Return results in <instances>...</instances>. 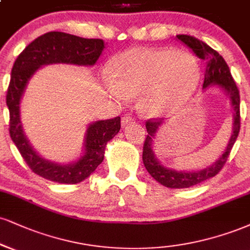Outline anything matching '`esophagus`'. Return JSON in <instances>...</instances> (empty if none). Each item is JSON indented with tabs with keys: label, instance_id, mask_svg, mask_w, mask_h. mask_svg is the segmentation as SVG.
Here are the masks:
<instances>
[{
	"label": "esophagus",
	"instance_id": "obj_1",
	"mask_svg": "<svg viewBox=\"0 0 250 250\" xmlns=\"http://www.w3.org/2000/svg\"><path fill=\"white\" fill-rule=\"evenodd\" d=\"M134 122V117L130 115V114H125V115L122 116L121 119V123L122 125L125 127V125H127L128 123H133Z\"/></svg>",
	"mask_w": 250,
	"mask_h": 250
}]
</instances>
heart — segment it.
Masks as SVG:
<instances>
[{
    "label": "heart",
    "mask_w": 250,
    "mask_h": 250,
    "mask_svg": "<svg viewBox=\"0 0 250 250\" xmlns=\"http://www.w3.org/2000/svg\"><path fill=\"white\" fill-rule=\"evenodd\" d=\"M108 92L117 99L140 95L138 106L149 116H162L182 106L197 88L200 68L185 51L138 47L110 60Z\"/></svg>",
    "instance_id": "1"
}]
</instances>
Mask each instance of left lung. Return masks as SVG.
Returning a JSON list of instances; mask_svg holds the SVG:
<instances>
[{"instance_id": "left-lung-1", "label": "left lung", "mask_w": 250, "mask_h": 250, "mask_svg": "<svg viewBox=\"0 0 250 250\" xmlns=\"http://www.w3.org/2000/svg\"><path fill=\"white\" fill-rule=\"evenodd\" d=\"M177 38L182 43H184L188 49L193 51V53L198 58L206 62V73L203 86L207 87L212 85V83L220 86L222 89H225L229 94L231 106L234 108L233 134H231L230 140L228 142V146L226 150H225V152L209 167L201 171H194V172H177L174 170L167 169L163 165L158 163V161L154 156V151L151 149V143L155 137L156 131H157L158 127H161L164 119H162V117H155V119H149L146 122V131H148V135H146V141H144L142 155L146 169L151 174L152 178L157 180L158 183H161L162 185L167 186V188H186L214 177L215 174L220 172L224 165L226 164L228 156L230 154V150L233 148L237 136H239L240 127H241V120H240L241 119V116H240V92L235 81H234L233 77H231L229 67H228L225 59L215 50H213L206 43L192 37V36L178 35Z\"/></svg>"}]
</instances>
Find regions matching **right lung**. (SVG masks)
Returning a JSON list of instances; mask_svg holds the SVG:
<instances>
[{"instance_id": "1", "label": "right lung", "mask_w": 250, "mask_h": 250, "mask_svg": "<svg viewBox=\"0 0 250 250\" xmlns=\"http://www.w3.org/2000/svg\"><path fill=\"white\" fill-rule=\"evenodd\" d=\"M104 47L102 39L81 38L65 32L51 31L31 42L15 60L5 98L10 119L9 134L32 172L45 179L62 184H77L87 178L104 161L106 144L121 129V119L116 116L92 123L86 134V154L77 163H51L36 154L23 134L20 101L24 88L39 66L53 62L94 65Z\"/></svg>"}]
</instances>
